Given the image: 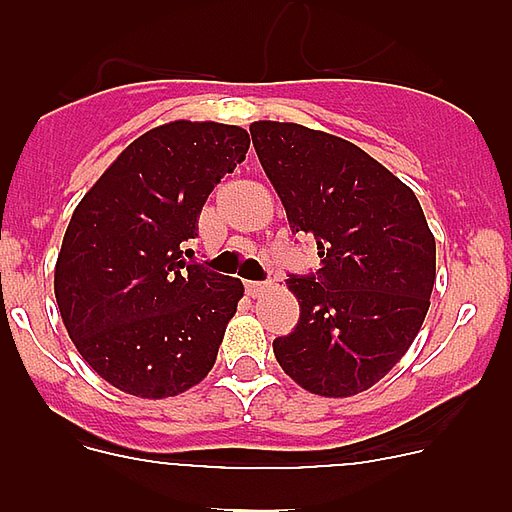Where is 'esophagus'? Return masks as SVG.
Listing matches in <instances>:
<instances>
[{
	"label": "esophagus",
	"mask_w": 512,
	"mask_h": 512,
	"mask_svg": "<svg viewBox=\"0 0 512 512\" xmlns=\"http://www.w3.org/2000/svg\"><path fill=\"white\" fill-rule=\"evenodd\" d=\"M269 289H271L269 282H246V292H248V295H251V297L266 295Z\"/></svg>",
	"instance_id": "1"
}]
</instances>
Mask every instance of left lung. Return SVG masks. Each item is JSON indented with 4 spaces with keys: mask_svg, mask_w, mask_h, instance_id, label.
Returning a JSON list of instances; mask_svg holds the SVG:
<instances>
[{
    "mask_svg": "<svg viewBox=\"0 0 512 512\" xmlns=\"http://www.w3.org/2000/svg\"><path fill=\"white\" fill-rule=\"evenodd\" d=\"M292 233L320 269L289 277L300 320L274 341L287 377L320 397L369 390L405 356L431 307L436 238L408 184L359 146L297 122H251Z\"/></svg>",
    "mask_w": 512,
    "mask_h": 512,
    "instance_id": "1",
    "label": "left lung"
}]
</instances>
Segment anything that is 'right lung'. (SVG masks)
Here are the masks:
<instances>
[{
	"instance_id": "obj_1",
	"label": "right lung",
	"mask_w": 512,
	"mask_h": 512,
	"mask_svg": "<svg viewBox=\"0 0 512 512\" xmlns=\"http://www.w3.org/2000/svg\"><path fill=\"white\" fill-rule=\"evenodd\" d=\"M248 146L238 125L164 122L76 205L53 274L56 302L81 359L120 392L164 400L215 366L243 282L187 264L184 241Z\"/></svg>"
}]
</instances>
